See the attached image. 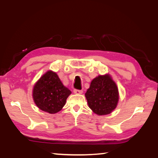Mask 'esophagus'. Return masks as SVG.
Returning a JSON list of instances; mask_svg holds the SVG:
<instances>
[{
  "mask_svg": "<svg viewBox=\"0 0 158 158\" xmlns=\"http://www.w3.org/2000/svg\"><path fill=\"white\" fill-rule=\"evenodd\" d=\"M74 93L76 94H83V90L74 89Z\"/></svg>",
  "mask_w": 158,
  "mask_h": 158,
  "instance_id": "34e87169",
  "label": "esophagus"
}]
</instances>
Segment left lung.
<instances>
[{"mask_svg": "<svg viewBox=\"0 0 158 158\" xmlns=\"http://www.w3.org/2000/svg\"><path fill=\"white\" fill-rule=\"evenodd\" d=\"M85 96L89 107L98 115L112 113L119 98L118 88L109 74L94 79Z\"/></svg>", "mask_w": 158, "mask_h": 158, "instance_id": "1", "label": "left lung"}]
</instances>
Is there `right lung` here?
Here are the masks:
<instances>
[{"label":"right lung","instance_id":"obj_1","mask_svg":"<svg viewBox=\"0 0 158 158\" xmlns=\"http://www.w3.org/2000/svg\"><path fill=\"white\" fill-rule=\"evenodd\" d=\"M71 91L63 85L56 72L48 70L35 83L32 98L36 106L50 114L59 112Z\"/></svg>","mask_w":158,"mask_h":158}]
</instances>
